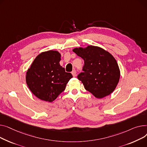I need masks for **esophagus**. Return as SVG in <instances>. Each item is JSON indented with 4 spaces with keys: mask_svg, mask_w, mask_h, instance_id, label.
Here are the masks:
<instances>
[{
    "mask_svg": "<svg viewBox=\"0 0 147 147\" xmlns=\"http://www.w3.org/2000/svg\"><path fill=\"white\" fill-rule=\"evenodd\" d=\"M72 75H73L74 77L76 76V71H75V70H74V71L72 72Z\"/></svg>",
    "mask_w": 147,
    "mask_h": 147,
    "instance_id": "34e87169",
    "label": "esophagus"
}]
</instances>
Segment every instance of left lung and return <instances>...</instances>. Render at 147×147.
Returning <instances> with one entry per match:
<instances>
[{"instance_id": "8db88e82", "label": "left lung", "mask_w": 147, "mask_h": 147, "mask_svg": "<svg viewBox=\"0 0 147 147\" xmlns=\"http://www.w3.org/2000/svg\"><path fill=\"white\" fill-rule=\"evenodd\" d=\"M84 60L83 72L77 78L85 89L98 98L105 97L116 88L120 78V70L116 59L100 47L88 46L73 50Z\"/></svg>"}]
</instances>
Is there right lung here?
<instances>
[{
    "mask_svg": "<svg viewBox=\"0 0 147 147\" xmlns=\"http://www.w3.org/2000/svg\"><path fill=\"white\" fill-rule=\"evenodd\" d=\"M60 57L57 51L42 52L34 60L27 72L26 82L28 88L41 100L54 101L73 77L60 65Z\"/></svg>",
    "mask_w": 147,
    "mask_h": 147,
    "instance_id": "add662e5",
    "label": "right lung"
}]
</instances>
